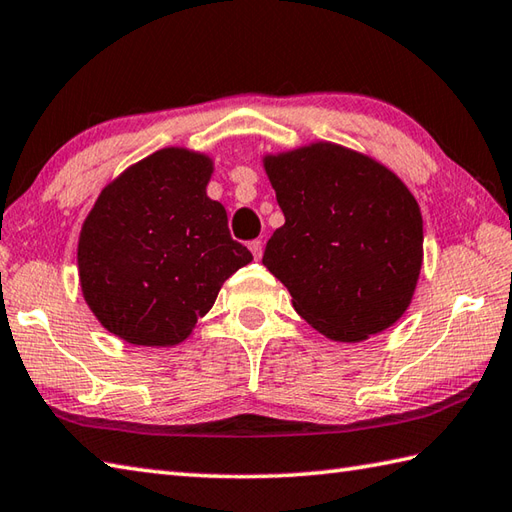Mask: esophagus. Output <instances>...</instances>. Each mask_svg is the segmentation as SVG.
Here are the masks:
<instances>
[{
  "label": "esophagus",
  "mask_w": 512,
  "mask_h": 512,
  "mask_svg": "<svg viewBox=\"0 0 512 512\" xmlns=\"http://www.w3.org/2000/svg\"><path fill=\"white\" fill-rule=\"evenodd\" d=\"M248 248H250V253H253V257H255V259H262V255H264V244H262V239H253V242L248 244Z\"/></svg>",
  "instance_id": "obj_1"
}]
</instances>
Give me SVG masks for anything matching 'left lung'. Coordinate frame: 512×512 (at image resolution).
Listing matches in <instances>:
<instances>
[{"label":"left lung","mask_w":512,"mask_h":512,"mask_svg":"<svg viewBox=\"0 0 512 512\" xmlns=\"http://www.w3.org/2000/svg\"><path fill=\"white\" fill-rule=\"evenodd\" d=\"M262 162L286 217L262 264L293 308L344 344L393 326L413 302L424 262L422 210L408 186L377 159L333 142Z\"/></svg>","instance_id":"left-lung-1"}]
</instances>
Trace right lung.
Returning <instances> with one entry per match:
<instances>
[{"label": "right lung", "mask_w": 512, "mask_h": 512, "mask_svg": "<svg viewBox=\"0 0 512 512\" xmlns=\"http://www.w3.org/2000/svg\"><path fill=\"white\" fill-rule=\"evenodd\" d=\"M213 170L206 153L168 146L102 188L79 233L77 268L108 333L133 346L182 344L226 279L253 262L206 195Z\"/></svg>", "instance_id": "add662e5"}]
</instances>
